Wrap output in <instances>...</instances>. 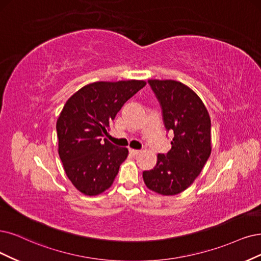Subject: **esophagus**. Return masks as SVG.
I'll use <instances>...</instances> for the list:
<instances>
[{
  "label": "esophagus",
  "instance_id": "obj_1",
  "mask_svg": "<svg viewBox=\"0 0 261 261\" xmlns=\"http://www.w3.org/2000/svg\"><path fill=\"white\" fill-rule=\"evenodd\" d=\"M129 151H130V153H131V155H132V156H139V155H140V153L142 152L141 150H137V149H132V148H130V149H129Z\"/></svg>",
  "mask_w": 261,
  "mask_h": 261
}]
</instances>
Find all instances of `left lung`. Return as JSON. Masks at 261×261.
Returning a JSON list of instances; mask_svg holds the SVG:
<instances>
[{"label":"left lung","instance_id":"1","mask_svg":"<svg viewBox=\"0 0 261 261\" xmlns=\"http://www.w3.org/2000/svg\"><path fill=\"white\" fill-rule=\"evenodd\" d=\"M161 104L167 130L174 132L171 149L157 156L155 168L143 172L151 191L175 196L199 176L212 150L211 118L200 96L185 84L172 80H149Z\"/></svg>","mask_w":261,"mask_h":261}]
</instances>
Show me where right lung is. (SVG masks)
Returning <instances> with one entry per match:
<instances>
[{
  "label": "right lung",
  "instance_id": "obj_1",
  "mask_svg": "<svg viewBox=\"0 0 261 261\" xmlns=\"http://www.w3.org/2000/svg\"><path fill=\"white\" fill-rule=\"evenodd\" d=\"M146 85L145 81L95 82L66 101L57 120L58 152L65 174L86 196L108 190L128 157L105 137L122 105Z\"/></svg>",
  "mask_w": 261,
  "mask_h": 261
}]
</instances>
